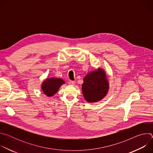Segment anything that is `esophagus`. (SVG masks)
<instances>
[{"mask_svg":"<svg viewBox=\"0 0 153 153\" xmlns=\"http://www.w3.org/2000/svg\"><path fill=\"white\" fill-rule=\"evenodd\" d=\"M68 83H69V85H72V86H74V85H75V82H74V81H70L69 82H68Z\"/></svg>","mask_w":153,"mask_h":153,"instance_id":"obj_1","label":"esophagus"}]
</instances>
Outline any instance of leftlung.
<instances>
[{"label": "left lung", "mask_w": 153, "mask_h": 153, "mask_svg": "<svg viewBox=\"0 0 153 153\" xmlns=\"http://www.w3.org/2000/svg\"><path fill=\"white\" fill-rule=\"evenodd\" d=\"M83 80L82 91L86 102L95 103L100 101L107 95L110 83L103 69L99 67L88 73Z\"/></svg>", "instance_id": "obj_1"}]
</instances>
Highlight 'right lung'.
Listing matches in <instances>:
<instances>
[{
    "mask_svg": "<svg viewBox=\"0 0 153 153\" xmlns=\"http://www.w3.org/2000/svg\"><path fill=\"white\" fill-rule=\"evenodd\" d=\"M65 83V80L61 78H47L42 82L41 84V89L43 94L50 97L56 94L60 87Z\"/></svg>",
    "mask_w": 153,
    "mask_h": 153,
    "instance_id": "1",
    "label": "right lung"
}]
</instances>
